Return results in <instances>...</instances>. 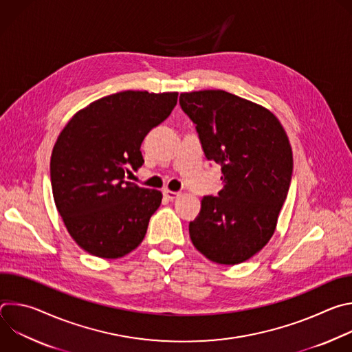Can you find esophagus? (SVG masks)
<instances>
[{
	"label": "esophagus",
	"mask_w": 352,
	"mask_h": 352,
	"mask_svg": "<svg viewBox=\"0 0 352 352\" xmlns=\"http://www.w3.org/2000/svg\"><path fill=\"white\" fill-rule=\"evenodd\" d=\"M164 196L168 199V200H175L181 193L179 192H174V190H170V189H164Z\"/></svg>",
	"instance_id": "esophagus-1"
}]
</instances>
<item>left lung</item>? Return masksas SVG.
<instances>
[{
    "label": "left lung",
    "instance_id": "obj_1",
    "mask_svg": "<svg viewBox=\"0 0 352 352\" xmlns=\"http://www.w3.org/2000/svg\"><path fill=\"white\" fill-rule=\"evenodd\" d=\"M179 106L224 182L189 223L192 243L212 262L242 263L274 234L292 175L288 136L272 111L224 90L181 93Z\"/></svg>",
    "mask_w": 352,
    "mask_h": 352
}]
</instances>
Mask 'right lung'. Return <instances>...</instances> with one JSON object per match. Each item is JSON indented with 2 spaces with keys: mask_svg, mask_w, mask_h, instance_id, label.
I'll use <instances>...</instances> for the list:
<instances>
[{
  "mask_svg": "<svg viewBox=\"0 0 352 352\" xmlns=\"http://www.w3.org/2000/svg\"><path fill=\"white\" fill-rule=\"evenodd\" d=\"M177 98V91H120L78 111L61 131L50 162L53 196L87 254L117 259L143 241L163 195L126 174L142 167L144 136L171 114Z\"/></svg>",
  "mask_w": 352,
  "mask_h": 352,
  "instance_id": "obj_1",
  "label": "right lung"
}]
</instances>
